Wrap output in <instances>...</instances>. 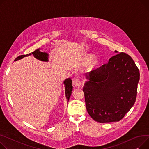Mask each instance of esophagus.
Segmentation results:
<instances>
[{"label":"esophagus","instance_id":"obj_1","mask_svg":"<svg viewBox=\"0 0 149 149\" xmlns=\"http://www.w3.org/2000/svg\"><path fill=\"white\" fill-rule=\"evenodd\" d=\"M72 84L75 86H80L81 85L82 83H81V81L80 80L79 78H75L72 81Z\"/></svg>","mask_w":149,"mask_h":149}]
</instances>
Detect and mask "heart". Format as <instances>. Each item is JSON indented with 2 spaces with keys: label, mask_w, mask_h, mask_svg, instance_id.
Returning a JSON list of instances; mask_svg holds the SVG:
<instances>
[{
  "label": "heart",
  "mask_w": 149,
  "mask_h": 149,
  "mask_svg": "<svg viewBox=\"0 0 149 149\" xmlns=\"http://www.w3.org/2000/svg\"><path fill=\"white\" fill-rule=\"evenodd\" d=\"M92 56H93L92 54H86V57H85L86 61H89L90 60H91L90 62H89L88 66L91 68H93V67H95L96 66H97L98 64V62H99L98 60L96 58H93L91 59V58L92 57Z\"/></svg>",
  "instance_id": "obj_1"
}]
</instances>
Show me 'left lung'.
<instances>
[{
    "mask_svg": "<svg viewBox=\"0 0 149 149\" xmlns=\"http://www.w3.org/2000/svg\"><path fill=\"white\" fill-rule=\"evenodd\" d=\"M86 107L94 120L120 121L135 104L140 71L128 54H117L107 63L86 73Z\"/></svg>",
    "mask_w": 149,
    "mask_h": 149,
    "instance_id": "obj_1",
    "label": "left lung"
}]
</instances>
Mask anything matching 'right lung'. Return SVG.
<instances>
[{"label":"right lung","instance_id":"obj_1","mask_svg":"<svg viewBox=\"0 0 149 149\" xmlns=\"http://www.w3.org/2000/svg\"><path fill=\"white\" fill-rule=\"evenodd\" d=\"M33 56L34 57L38 59V60H40L44 62H48V54L47 53H43L39 51V49H36L35 51L32 53ZM32 55L31 53H29L26 55H21L17 57L14 61H16L17 60H19V59H22L24 57L28 56H31ZM64 84H65V94H66V97L67 99L68 102L69 100V98H70V96L72 93V80H71V78H67L64 81Z\"/></svg>","mask_w":149,"mask_h":149}]
</instances>
